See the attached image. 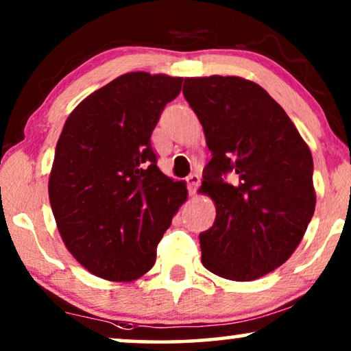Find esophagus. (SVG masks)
Segmentation results:
<instances>
[{"label": "esophagus", "mask_w": 351, "mask_h": 351, "mask_svg": "<svg viewBox=\"0 0 351 351\" xmlns=\"http://www.w3.org/2000/svg\"><path fill=\"white\" fill-rule=\"evenodd\" d=\"M199 185V176L198 174H190L186 177V186H189V192L195 195L197 193V189Z\"/></svg>", "instance_id": "34e87169"}]
</instances>
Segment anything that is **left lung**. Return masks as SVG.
Wrapping results in <instances>:
<instances>
[{
  "label": "left lung",
  "mask_w": 351,
  "mask_h": 351,
  "mask_svg": "<svg viewBox=\"0 0 351 351\" xmlns=\"http://www.w3.org/2000/svg\"><path fill=\"white\" fill-rule=\"evenodd\" d=\"M182 92L213 154L199 189L216 204L215 224L199 234L203 266L229 280L259 279L292 256L315 215L311 152L252 80L186 77Z\"/></svg>",
  "instance_id": "1"
}]
</instances>
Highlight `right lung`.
I'll return each mask as SVG.
<instances>
[{
    "mask_svg": "<svg viewBox=\"0 0 351 351\" xmlns=\"http://www.w3.org/2000/svg\"><path fill=\"white\" fill-rule=\"evenodd\" d=\"M182 80L129 72L88 95L62 127L49 203L66 248L93 276L130 282L147 274L186 199L185 182L159 171L149 140Z\"/></svg>",
    "mask_w": 351,
    "mask_h": 351,
    "instance_id": "add662e5",
    "label": "right lung"
}]
</instances>
